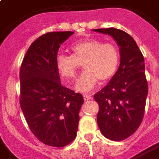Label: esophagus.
Returning a JSON list of instances; mask_svg holds the SVG:
<instances>
[{"mask_svg": "<svg viewBox=\"0 0 159 159\" xmlns=\"http://www.w3.org/2000/svg\"><path fill=\"white\" fill-rule=\"evenodd\" d=\"M83 99L84 100H89L92 99V96L90 94H83Z\"/></svg>", "mask_w": 159, "mask_h": 159, "instance_id": "obj_1", "label": "esophagus"}]
</instances>
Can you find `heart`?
Listing matches in <instances>:
<instances>
[{
	"instance_id": "1",
	"label": "heart",
	"mask_w": 159,
	"mask_h": 159,
	"mask_svg": "<svg viewBox=\"0 0 159 159\" xmlns=\"http://www.w3.org/2000/svg\"><path fill=\"white\" fill-rule=\"evenodd\" d=\"M70 51L71 55L56 57V69L63 79L72 81L83 64L85 71L76 84L77 91L89 92L95 88L99 80L107 82L112 78L119 65L118 49L111 42L86 39L73 43Z\"/></svg>"
}]
</instances>
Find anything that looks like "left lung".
<instances>
[{
    "instance_id": "1",
    "label": "left lung",
    "mask_w": 159,
    "mask_h": 159,
    "mask_svg": "<svg viewBox=\"0 0 159 159\" xmlns=\"http://www.w3.org/2000/svg\"><path fill=\"white\" fill-rule=\"evenodd\" d=\"M112 36L120 47V66L109 83L93 95L99 105L97 123L101 133L120 141L132 135L142 122L148 84L143 54L133 37L116 28L93 30Z\"/></svg>"
}]
</instances>
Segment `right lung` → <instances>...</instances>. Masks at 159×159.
Segmentation results:
<instances>
[{
	"label": "right lung",
	"instance_id": "add662e5",
	"mask_svg": "<svg viewBox=\"0 0 159 159\" xmlns=\"http://www.w3.org/2000/svg\"><path fill=\"white\" fill-rule=\"evenodd\" d=\"M72 31L42 35L30 46L20 67V107L30 129L42 143L62 147L75 140L83 95L64 87L56 69L60 45Z\"/></svg>",
	"mask_w": 159,
	"mask_h": 159
}]
</instances>
